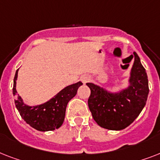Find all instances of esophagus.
Masks as SVG:
<instances>
[{
    "label": "esophagus",
    "instance_id": "34e87169",
    "mask_svg": "<svg viewBox=\"0 0 160 160\" xmlns=\"http://www.w3.org/2000/svg\"><path fill=\"white\" fill-rule=\"evenodd\" d=\"M80 80H81V81H82L84 84H85V83L87 82L88 80H90V77H89L87 75H82L81 77H80Z\"/></svg>",
    "mask_w": 160,
    "mask_h": 160
}]
</instances>
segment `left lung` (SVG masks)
I'll return each mask as SVG.
<instances>
[{
    "label": "left lung",
    "instance_id": "obj_1",
    "mask_svg": "<svg viewBox=\"0 0 160 160\" xmlns=\"http://www.w3.org/2000/svg\"><path fill=\"white\" fill-rule=\"evenodd\" d=\"M134 57L126 88L110 91L94 83H86L90 89L88 105L93 119L102 128L109 130L125 129L139 116L146 104L149 95L146 70L135 52Z\"/></svg>",
    "mask_w": 160,
    "mask_h": 160
}]
</instances>
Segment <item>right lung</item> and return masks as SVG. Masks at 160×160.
Listing matches in <instances>:
<instances>
[{"label":"right lung","instance_id":"1","mask_svg":"<svg viewBox=\"0 0 160 160\" xmlns=\"http://www.w3.org/2000/svg\"><path fill=\"white\" fill-rule=\"evenodd\" d=\"M16 70L14 77L13 95H17L15 105L21 118L34 129L39 131H51L59 129L62 125L65 116V109L68 102L75 97L82 82L75 83L61 90L48 101L38 105H28L25 104L22 98L16 91V80L18 76Z\"/></svg>","mask_w":160,"mask_h":160}]
</instances>
